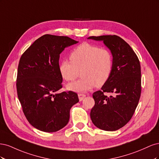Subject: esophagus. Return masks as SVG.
I'll return each mask as SVG.
<instances>
[{
    "label": "esophagus",
    "instance_id": "1",
    "mask_svg": "<svg viewBox=\"0 0 159 159\" xmlns=\"http://www.w3.org/2000/svg\"><path fill=\"white\" fill-rule=\"evenodd\" d=\"M78 97H79V100L80 101V102H81V101H82L85 98V95L79 93L78 94Z\"/></svg>",
    "mask_w": 159,
    "mask_h": 159
}]
</instances>
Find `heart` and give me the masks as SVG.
Returning <instances> with one entry per match:
<instances>
[{
  "mask_svg": "<svg viewBox=\"0 0 159 159\" xmlns=\"http://www.w3.org/2000/svg\"><path fill=\"white\" fill-rule=\"evenodd\" d=\"M71 61L64 60L60 65V72L65 80L74 81L67 89L75 92H85L96 85L101 87L109 80L113 67V55L106 48L84 42L74 50L70 55Z\"/></svg>",
  "mask_w": 159,
  "mask_h": 159,
  "instance_id": "1",
  "label": "heart"
}]
</instances>
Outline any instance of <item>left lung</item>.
Instances as JSON below:
<instances>
[{
    "mask_svg": "<svg viewBox=\"0 0 159 159\" xmlns=\"http://www.w3.org/2000/svg\"><path fill=\"white\" fill-rule=\"evenodd\" d=\"M88 39L103 41L113 57V67L102 90L93 93L95 105L90 113L95 125L114 131L130 121L141 93V73L139 58L131 47L116 35L90 36ZM105 92L113 93L107 97Z\"/></svg>",
    "mask_w": 159,
    "mask_h": 159,
    "instance_id": "left-lung-1",
    "label": "left lung"
}]
</instances>
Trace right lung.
Returning <instances> with one entry per match:
<instances>
[{"label": "right lung", "mask_w": 159, "mask_h": 159, "mask_svg": "<svg viewBox=\"0 0 159 159\" xmlns=\"http://www.w3.org/2000/svg\"><path fill=\"white\" fill-rule=\"evenodd\" d=\"M68 36L45 34L22 55L18 67L16 89L23 112L32 125L52 133L68 124L70 111L79 102L73 91L57 93L62 88L60 54L77 44Z\"/></svg>", "instance_id": "right-lung-1"}]
</instances>
